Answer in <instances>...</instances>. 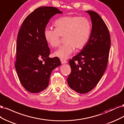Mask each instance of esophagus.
Masks as SVG:
<instances>
[{
	"label": "esophagus",
	"instance_id": "34e87169",
	"mask_svg": "<svg viewBox=\"0 0 124 124\" xmlns=\"http://www.w3.org/2000/svg\"><path fill=\"white\" fill-rule=\"evenodd\" d=\"M61 62L62 64H65L67 63V61L66 60H63V59H61Z\"/></svg>",
	"mask_w": 124,
	"mask_h": 124
}]
</instances>
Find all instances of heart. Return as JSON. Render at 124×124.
<instances>
[{"label": "heart", "instance_id": "obj_1", "mask_svg": "<svg viewBox=\"0 0 124 124\" xmlns=\"http://www.w3.org/2000/svg\"><path fill=\"white\" fill-rule=\"evenodd\" d=\"M55 28L47 27L44 31L47 42L53 47L59 46L62 37L64 44L54 52V56L61 59L69 58L75 47L81 49L89 41L91 32L89 20L78 16H68L58 18L54 23Z\"/></svg>", "mask_w": 124, "mask_h": 124}]
</instances>
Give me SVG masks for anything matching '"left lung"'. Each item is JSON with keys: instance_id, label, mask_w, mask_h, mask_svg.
<instances>
[{"instance_id": "obj_1", "label": "left lung", "mask_w": 124, "mask_h": 124, "mask_svg": "<svg viewBox=\"0 0 124 124\" xmlns=\"http://www.w3.org/2000/svg\"><path fill=\"white\" fill-rule=\"evenodd\" d=\"M92 28L89 41L80 53L69 61L71 73L68 85L77 93L85 94L93 90L101 80L107 66L111 45L108 28L94 11H87Z\"/></svg>"}]
</instances>
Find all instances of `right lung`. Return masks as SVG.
<instances>
[{"instance_id": "obj_1", "label": "right lung", "mask_w": 124, "mask_h": 124, "mask_svg": "<svg viewBox=\"0 0 124 124\" xmlns=\"http://www.w3.org/2000/svg\"><path fill=\"white\" fill-rule=\"evenodd\" d=\"M61 13L55 7L38 8L27 16L18 31L15 69L22 85L30 93L46 89L51 71L61 65L58 57H49L50 49L44 34L50 19Z\"/></svg>"}]
</instances>
